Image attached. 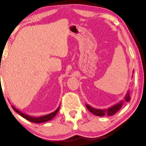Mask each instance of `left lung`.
<instances>
[{
	"label": "left lung",
	"mask_w": 146,
	"mask_h": 146,
	"mask_svg": "<svg viewBox=\"0 0 146 146\" xmlns=\"http://www.w3.org/2000/svg\"><path fill=\"white\" fill-rule=\"evenodd\" d=\"M130 99L131 98L129 96V91H128L124 98V101H125V102H129ZM123 103V100L121 101L120 102L117 104L111 106V107L110 108L105 109V110H98V109L93 108L92 107H91L90 106H89L88 104H86V106L88 110L90 111L91 113H93V115L98 116V117H103V116L104 115L112 116L113 115H115V113L121 109V108L122 107Z\"/></svg>",
	"instance_id": "1"
}]
</instances>
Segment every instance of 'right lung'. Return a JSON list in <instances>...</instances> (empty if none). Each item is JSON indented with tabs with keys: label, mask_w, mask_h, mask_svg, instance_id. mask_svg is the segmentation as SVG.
Wrapping results in <instances>:
<instances>
[{
	"label": "right lung",
	"mask_w": 146,
	"mask_h": 146,
	"mask_svg": "<svg viewBox=\"0 0 146 146\" xmlns=\"http://www.w3.org/2000/svg\"><path fill=\"white\" fill-rule=\"evenodd\" d=\"M11 107H12V108H13V110L15 111H16L17 113H18V114L21 115V117H23V118H25V119L28 120V121H30V122H33V123L45 122H47V121L51 120L53 117H55V116L56 115V113H57L58 111L59 108H60V106H59V107L56 109L55 111L50 113V114H48V115H46L44 116H42V117H31V116H29V115H28L26 114H24V113L21 112L20 111L17 110V108H15L13 106H11Z\"/></svg>",
	"instance_id": "add662e5"
}]
</instances>
